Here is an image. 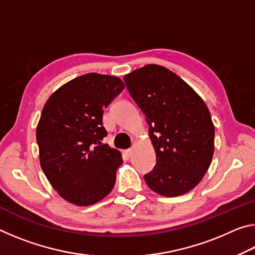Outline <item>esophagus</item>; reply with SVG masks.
<instances>
[{"label":"esophagus","instance_id":"1","mask_svg":"<svg viewBox=\"0 0 255 255\" xmlns=\"http://www.w3.org/2000/svg\"><path fill=\"white\" fill-rule=\"evenodd\" d=\"M125 155H126L127 157H130L131 155H132V149L129 148V149H126V150H125Z\"/></svg>","mask_w":255,"mask_h":255}]
</instances>
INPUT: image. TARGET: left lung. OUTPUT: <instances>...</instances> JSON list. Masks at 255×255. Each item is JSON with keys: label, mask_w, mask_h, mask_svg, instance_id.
Here are the masks:
<instances>
[{"label": "left lung", "mask_w": 255, "mask_h": 255, "mask_svg": "<svg viewBox=\"0 0 255 255\" xmlns=\"http://www.w3.org/2000/svg\"><path fill=\"white\" fill-rule=\"evenodd\" d=\"M124 81L145 115L156 153L146 183L165 197L189 192L204 178L214 154L215 127L206 103L181 77L155 64Z\"/></svg>", "instance_id": "1"}]
</instances>
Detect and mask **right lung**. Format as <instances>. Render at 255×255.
Here are the masks:
<instances>
[{"label":"right lung","mask_w":255,"mask_h":255,"mask_svg":"<svg viewBox=\"0 0 255 255\" xmlns=\"http://www.w3.org/2000/svg\"><path fill=\"white\" fill-rule=\"evenodd\" d=\"M124 88L118 77L89 73L60 86L41 111L36 131L41 169L71 204L93 205L114 188L123 158L102 143V117Z\"/></svg>","instance_id":"obj_1"}]
</instances>
